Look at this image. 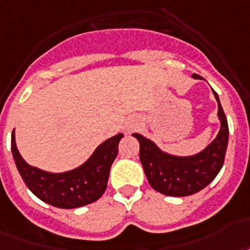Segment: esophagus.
I'll return each instance as SVG.
<instances>
[{
    "instance_id": "esophagus-1",
    "label": "esophagus",
    "mask_w": 250,
    "mask_h": 250,
    "mask_svg": "<svg viewBox=\"0 0 250 250\" xmlns=\"http://www.w3.org/2000/svg\"><path fill=\"white\" fill-rule=\"evenodd\" d=\"M137 128V123H131V125L127 127V131L128 132H132V131H135V129Z\"/></svg>"
}]
</instances>
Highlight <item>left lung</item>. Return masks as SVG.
<instances>
[{
  "label": "left lung",
  "instance_id": "1",
  "mask_svg": "<svg viewBox=\"0 0 250 250\" xmlns=\"http://www.w3.org/2000/svg\"><path fill=\"white\" fill-rule=\"evenodd\" d=\"M192 77L200 78L198 74ZM213 93L218 103L221 129L216 139L196 155L173 157L163 153L153 141L133 133L140 143V160L146 178L154 190L169 196L192 195L208 186L221 171L229 143V125L220 99L214 91Z\"/></svg>",
  "mask_w": 250,
  "mask_h": 250
}]
</instances>
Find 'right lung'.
Returning <instances> with one entry per match:
<instances>
[{
	"instance_id": "add662e5",
	"label": "right lung",
	"mask_w": 250,
	"mask_h": 250,
	"mask_svg": "<svg viewBox=\"0 0 250 250\" xmlns=\"http://www.w3.org/2000/svg\"><path fill=\"white\" fill-rule=\"evenodd\" d=\"M122 137L119 133L104 141L86 163L64 173H50L26 163L16 147L14 131L11 151L20 176L34 195L47 204L70 209L96 202L104 194Z\"/></svg>"
}]
</instances>
